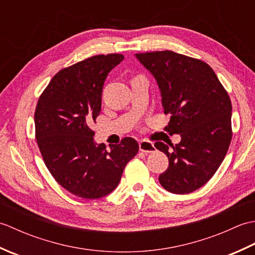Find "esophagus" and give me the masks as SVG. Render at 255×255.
<instances>
[{"label": "esophagus", "mask_w": 255, "mask_h": 255, "mask_svg": "<svg viewBox=\"0 0 255 255\" xmlns=\"http://www.w3.org/2000/svg\"><path fill=\"white\" fill-rule=\"evenodd\" d=\"M139 150L144 153H152L154 152L155 147L152 142L147 141V140H141L139 142Z\"/></svg>", "instance_id": "34e87169"}]
</instances>
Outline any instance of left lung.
Listing matches in <instances>:
<instances>
[{
	"mask_svg": "<svg viewBox=\"0 0 255 255\" xmlns=\"http://www.w3.org/2000/svg\"><path fill=\"white\" fill-rule=\"evenodd\" d=\"M153 75L164 114L171 118L165 129L181 136L175 145L155 142L169 158L159 176L166 191L188 194L207 183L224 161L232 138L229 95L207 63L174 51L136 53Z\"/></svg>",
	"mask_w": 255,
	"mask_h": 255,
	"instance_id": "left-lung-1",
	"label": "left lung"
}]
</instances>
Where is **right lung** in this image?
<instances>
[{
    "label": "right lung",
    "instance_id": "add662e5",
    "mask_svg": "<svg viewBox=\"0 0 255 255\" xmlns=\"http://www.w3.org/2000/svg\"><path fill=\"white\" fill-rule=\"evenodd\" d=\"M123 60L118 53L100 55L62 69L37 103L36 139L45 164L63 188L81 198L111 194L138 153L139 144L130 137L107 150L94 141L90 128L100 115L107 74Z\"/></svg>",
    "mask_w": 255,
    "mask_h": 255
}]
</instances>
